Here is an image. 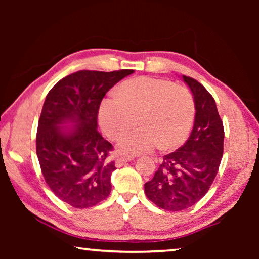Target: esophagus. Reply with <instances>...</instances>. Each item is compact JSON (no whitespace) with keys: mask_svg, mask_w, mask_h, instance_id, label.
Instances as JSON below:
<instances>
[{"mask_svg":"<svg viewBox=\"0 0 259 259\" xmlns=\"http://www.w3.org/2000/svg\"><path fill=\"white\" fill-rule=\"evenodd\" d=\"M133 160H134L133 156L119 157V159H117V160L115 161V165H116V166H122L123 164H125L126 162H130V161H133Z\"/></svg>","mask_w":259,"mask_h":259,"instance_id":"obj_1","label":"esophagus"}]
</instances>
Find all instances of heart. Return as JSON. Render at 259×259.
Instances as JSON below:
<instances>
[{"instance_id":"b5f03b06","label":"heart","mask_w":259,"mask_h":259,"mask_svg":"<svg viewBox=\"0 0 259 259\" xmlns=\"http://www.w3.org/2000/svg\"><path fill=\"white\" fill-rule=\"evenodd\" d=\"M139 128L124 135L119 145L126 155L142 154L155 147H177L187 138L195 115L191 91L174 82L150 76L121 83L117 95L105 97L99 106V123L111 139H117L135 124Z\"/></svg>"}]
</instances>
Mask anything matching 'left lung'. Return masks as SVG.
I'll use <instances>...</instances> for the list:
<instances>
[{
	"instance_id": "8db88e82",
	"label": "left lung",
	"mask_w": 259,
	"mask_h": 259,
	"mask_svg": "<svg viewBox=\"0 0 259 259\" xmlns=\"http://www.w3.org/2000/svg\"><path fill=\"white\" fill-rule=\"evenodd\" d=\"M195 102L194 126L184 145L163 156L150 182L146 196L157 207L181 211L203 198L216 177L223 156L224 128L209 91L192 77L183 75Z\"/></svg>"
}]
</instances>
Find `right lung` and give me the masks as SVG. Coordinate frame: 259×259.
Segmentation results:
<instances>
[{"label":"right lung","instance_id":"right-lung-1","mask_svg":"<svg viewBox=\"0 0 259 259\" xmlns=\"http://www.w3.org/2000/svg\"><path fill=\"white\" fill-rule=\"evenodd\" d=\"M133 69L80 71L61 78L47 95L38 120L36 154L46 183L56 196L84 209L112 190V144L98 133V111L107 91Z\"/></svg>","mask_w":259,"mask_h":259}]
</instances>
